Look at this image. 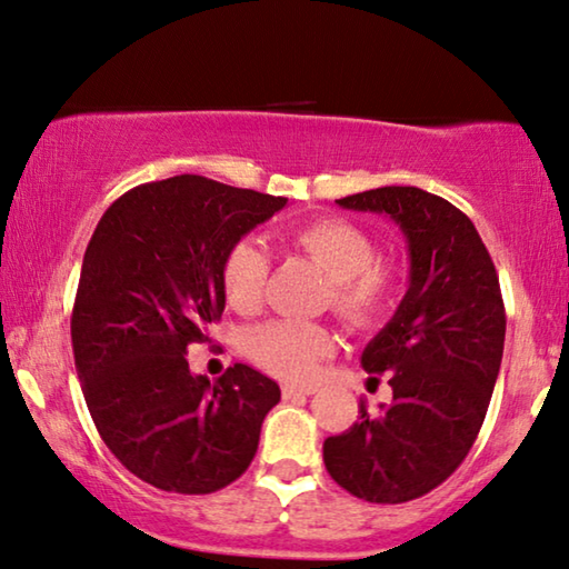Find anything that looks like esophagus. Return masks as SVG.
I'll use <instances>...</instances> for the list:
<instances>
[{
    "label": "esophagus",
    "mask_w": 569,
    "mask_h": 569,
    "mask_svg": "<svg viewBox=\"0 0 569 569\" xmlns=\"http://www.w3.org/2000/svg\"><path fill=\"white\" fill-rule=\"evenodd\" d=\"M312 393H315V386H290V383L282 386V398L284 400L305 398V396H312Z\"/></svg>",
    "instance_id": "34e87169"
}]
</instances>
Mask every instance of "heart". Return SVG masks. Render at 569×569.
Listing matches in <instances>:
<instances>
[{
	"instance_id": "1",
	"label": "heart",
	"mask_w": 569,
	"mask_h": 569,
	"mask_svg": "<svg viewBox=\"0 0 569 569\" xmlns=\"http://www.w3.org/2000/svg\"><path fill=\"white\" fill-rule=\"evenodd\" d=\"M287 247L300 251L330 279V307L350 330H368L390 312L400 295V269L376 257V241L358 223L322 217L287 231ZM267 257L241 239L221 262V287L231 310L254 312L262 302ZM332 350V335L318 322L274 320L247 338V356L284 380H305Z\"/></svg>"
}]
</instances>
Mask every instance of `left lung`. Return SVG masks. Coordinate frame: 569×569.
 <instances>
[{"label":"left lung","mask_w":569,"mask_h":569,"mask_svg":"<svg viewBox=\"0 0 569 569\" xmlns=\"http://www.w3.org/2000/svg\"><path fill=\"white\" fill-rule=\"evenodd\" d=\"M338 203L388 213L408 241L411 277L360 358L368 372H388L393 400L378 416L360 403V421L330 436L322 459L352 497L400 505L449 479L477 441L505 352V300L477 227L453 203L416 186Z\"/></svg>","instance_id":"obj_1"}]
</instances>
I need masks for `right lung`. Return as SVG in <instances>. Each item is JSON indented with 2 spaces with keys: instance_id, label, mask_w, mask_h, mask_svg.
<instances>
[{
  "instance_id": "1",
  "label": "right lung",
  "mask_w": 569,
  "mask_h": 569,
  "mask_svg": "<svg viewBox=\"0 0 569 569\" xmlns=\"http://www.w3.org/2000/svg\"><path fill=\"white\" fill-rule=\"evenodd\" d=\"M284 203L181 173L126 191L92 231L70 320L74 370L100 439L156 489L211 495L254 459L279 386L244 362L209 383L186 352L221 320L223 254Z\"/></svg>"
}]
</instances>
